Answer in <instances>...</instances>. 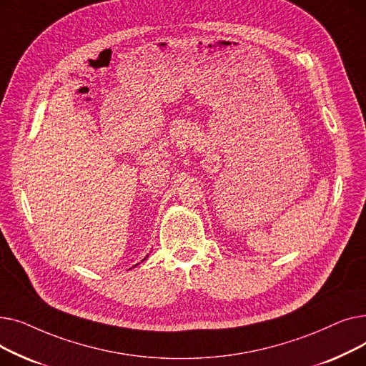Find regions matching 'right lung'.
Wrapping results in <instances>:
<instances>
[{
    "mask_svg": "<svg viewBox=\"0 0 366 366\" xmlns=\"http://www.w3.org/2000/svg\"><path fill=\"white\" fill-rule=\"evenodd\" d=\"M147 257H148V255H147ZM147 257H145V258H147ZM145 258H144V259H142V261H145ZM137 265H138V264H137ZM137 265H134V267H137Z\"/></svg>",
    "mask_w": 366,
    "mask_h": 366,
    "instance_id": "1",
    "label": "right lung"
}]
</instances>
